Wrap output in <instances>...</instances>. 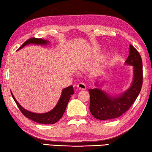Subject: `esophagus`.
<instances>
[{
  "label": "esophagus",
  "mask_w": 152,
  "mask_h": 152,
  "mask_svg": "<svg viewBox=\"0 0 152 152\" xmlns=\"http://www.w3.org/2000/svg\"><path fill=\"white\" fill-rule=\"evenodd\" d=\"M77 87H78L79 90H86V86L85 84L82 83V82H80V83L78 84V85H77Z\"/></svg>",
  "instance_id": "obj_1"
}]
</instances>
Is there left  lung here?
I'll use <instances>...</instances> for the list:
<instances>
[{
  "instance_id": "8db88e82",
  "label": "left lung",
  "mask_w": 152,
  "mask_h": 152,
  "mask_svg": "<svg viewBox=\"0 0 152 152\" xmlns=\"http://www.w3.org/2000/svg\"><path fill=\"white\" fill-rule=\"evenodd\" d=\"M126 65L133 66V80L130 86L120 94L110 95L99 87L102 84L96 82L98 88L89 89L90 111L96 119L100 120L117 118L130 107L141 91L143 82L142 60L139 52L129 45V56Z\"/></svg>"
}]
</instances>
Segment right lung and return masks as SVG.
<instances>
[{"mask_svg": "<svg viewBox=\"0 0 152 152\" xmlns=\"http://www.w3.org/2000/svg\"><path fill=\"white\" fill-rule=\"evenodd\" d=\"M49 41L43 40L42 38H32L30 39L27 40L20 48L19 50L23 48L24 46L28 45H47L49 44ZM11 92L14 100L16 102L18 108L20 109L21 112L23 113L24 116L26 117L28 119L34 121L35 122L38 124H52L57 122L60 118L62 117L63 114L66 108V106L69 100H70L71 96L74 93L73 86H70L67 88H65L62 91V94L60 96V98L57 104L56 105L53 109L51 110L50 111L46 113H42V114H38V113H34L32 112L28 111L26 109L19 104L16 99L15 98L13 94Z\"/></svg>", "mask_w": 152, "mask_h": 152, "instance_id": "add662e5", "label": "right lung"}]
</instances>
